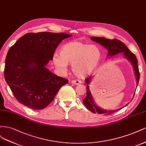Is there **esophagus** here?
<instances>
[{
	"label": "esophagus",
	"mask_w": 146,
	"mask_h": 146,
	"mask_svg": "<svg viewBox=\"0 0 146 146\" xmlns=\"http://www.w3.org/2000/svg\"><path fill=\"white\" fill-rule=\"evenodd\" d=\"M72 83L74 84H76V85H78V84H80L81 83V80H79V79L72 80Z\"/></svg>",
	"instance_id": "obj_1"
}]
</instances>
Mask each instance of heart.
Here are the masks:
<instances>
[{
    "label": "heart",
    "instance_id": "b5f03b06",
    "mask_svg": "<svg viewBox=\"0 0 146 146\" xmlns=\"http://www.w3.org/2000/svg\"><path fill=\"white\" fill-rule=\"evenodd\" d=\"M101 53L98 46L80 41H72L64 44L60 50V55L55 53L53 62L62 72L67 64H72L73 73L79 78L85 77L92 73L98 66Z\"/></svg>",
    "mask_w": 146,
    "mask_h": 146
}]
</instances>
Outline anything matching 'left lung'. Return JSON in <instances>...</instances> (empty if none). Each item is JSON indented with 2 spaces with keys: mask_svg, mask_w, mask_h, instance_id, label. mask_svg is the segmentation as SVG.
Instances as JSON below:
<instances>
[{
  "mask_svg": "<svg viewBox=\"0 0 146 146\" xmlns=\"http://www.w3.org/2000/svg\"><path fill=\"white\" fill-rule=\"evenodd\" d=\"M92 40L95 41L98 43L101 44V45L104 46L109 51L108 53V56H113L117 53H124V55L125 57L129 59L130 62L132 64L134 71L135 73V76L136 78V81H137V85L138 84L139 81V68L138 66V60L136 58V56L129 50V49L127 47V46L122 42L121 40L117 39H106L105 37H92L90 38ZM92 77H87L86 79V82L87 84V95L86 97L83 100V103L87 109L90 110L92 112L94 113H98L100 114H106V115H110L112 113H114L115 112L121 109H117L116 110H106L100 109L95 105V103L93 102V98L92 96L90 90H89L88 87V83L90 82ZM134 93V95H135ZM126 105V106H127Z\"/></svg>",
  "mask_w": 146,
  "mask_h": 146,
  "instance_id": "1",
  "label": "left lung"
}]
</instances>
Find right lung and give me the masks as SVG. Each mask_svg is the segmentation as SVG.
I'll list each match as a JSON object with an SVG mask.
<instances>
[{
    "instance_id": "obj_1",
    "label": "right lung",
    "mask_w": 146,
    "mask_h": 146,
    "mask_svg": "<svg viewBox=\"0 0 146 146\" xmlns=\"http://www.w3.org/2000/svg\"><path fill=\"white\" fill-rule=\"evenodd\" d=\"M72 35L59 33H29L9 49L4 76L21 104L32 110H41L52 102L68 79L51 73L45 66L59 44Z\"/></svg>"
}]
</instances>
